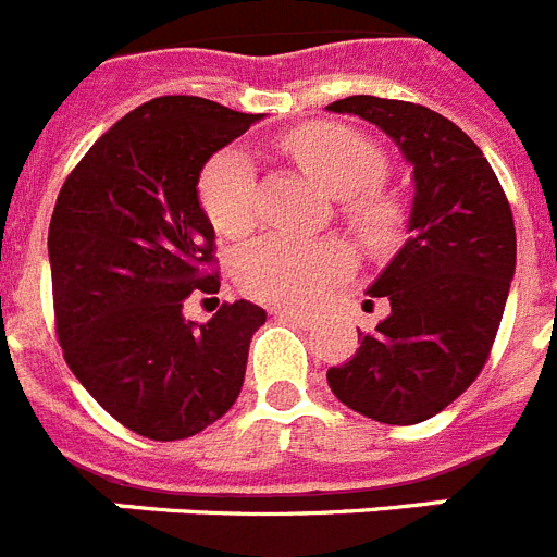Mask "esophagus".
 Returning <instances> with one entry per match:
<instances>
[{
	"mask_svg": "<svg viewBox=\"0 0 557 557\" xmlns=\"http://www.w3.org/2000/svg\"><path fill=\"white\" fill-rule=\"evenodd\" d=\"M275 318H287V321H298V324H310V312L304 310H293V307H275L273 310Z\"/></svg>",
	"mask_w": 557,
	"mask_h": 557,
	"instance_id": "esophagus-1",
	"label": "esophagus"
}]
</instances>
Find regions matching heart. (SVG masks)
<instances>
[{"label":"heart","instance_id":"1","mask_svg":"<svg viewBox=\"0 0 557 557\" xmlns=\"http://www.w3.org/2000/svg\"><path fill=\"white\" fill-rule=\"evenodd\" d=\"M287 154L344 199L346 220L369 242L388 239L403 220L400 202L369 188L386 171V160L372 140L335 123H310L284 137ZM256 169L242 149H225L208 160L199 177V199L220 233L239 239L256 225ZM346 270L344 247L335 242L268 236L247 247L239 259L245 293L273 304H307L326 282Z\"/></svg>","mask_w":557,"mask_h":557}]
</instances>
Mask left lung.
Segmentation results:
<instances>
[{
    "instance_id": "8db88e82",
    "label": "left lung",
    "mask_w": 557,
    "mask_h": 557,
    "mask_svg": "<svg viewBox=\"0 0 557 557\" xmlns=\"http://www.w3.org/2000/svg\"><path fill=\"white\" fill-rule=\"evenodd\" d=\"M394 140L411 165L408 239L366 289L388 312L358 351L326 372L337 400L386 425H414L479 377L516 273V227L496 171L434 109L374 95L330 103Z\"/></svg>"
}]
</instances>
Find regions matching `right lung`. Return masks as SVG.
Segmentation results:
<instances>
[{
  "label": "right lung",
  "mask_w": 557,
  "mask_h": 557,
  "mask_svg": "<svg viewBox=\"0 0 557 557\" xmlns=\"http://www.w3.org/2000/svg\"><path fill=\"white\" fill-rule=\"evenodd\" d=\"M261 115L194 95L132 109L61 185L50 220L55 330L98 406L149 440L199 434L236 403L250 337L268 312L222 304L183 315L194 289L220 293L199 174Z\"/></svg>",
  "instance_id": "obj_1"
}]
</instances>
